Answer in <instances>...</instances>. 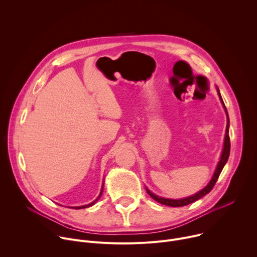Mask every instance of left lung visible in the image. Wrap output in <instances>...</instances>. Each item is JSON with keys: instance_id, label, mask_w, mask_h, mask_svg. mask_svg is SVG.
Here are the masks:
<instances>
[{"instance_id": "1", "label": "left lung", "mask_w": 257, "mask_h": 257, "mask_svg": "<svg viewBox=\"0 0 257 257\" xmlns=\"http://www.w3.org/2000/svg\"><path fill=\"white\" fill-rule=\"evenodd\" d=\"M217 93L219 95V98H221L223 104H224V107H225V111L227 113V117H228V122H227V129H226V136H225V142H224V150H223V153H222V157H221V160H219L218 164H217V167L215 169V172L210 180V182L208 183V184L206 185V187H204L201 191L197 192L196 194L192 195V196H189L187 198H183V199H167V198H162V197H159L157 195H155L154 193H152L149 189H146V191H148V193L151 195V197L153 199H155L156 201L164 204V205H168V206H173V207H179V206H184V205H187V204H190L198 199H200L201 197H203L204 195H206L207 193L210 192V190L213 188L214 184L216 183L217 179H218V176L219 174H221L224 166L226 165L228 159H229V156H230V149H231V143H230V136H229V116H228V112H227V108L225 106V103L223 101V98L221 96V93H219V90L217 88Z\"/></svg>"}]
</instances>
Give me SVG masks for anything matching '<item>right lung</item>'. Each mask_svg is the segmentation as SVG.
Listing matches in <instances>:
<instances>
[{
  "label": "right lung",
  "instance_id": "add662e5",
  "mask_svg": "<svg viewBox=\"0 0 257 257\" xmlns=\"http://www.w3.org/2000/svg\"><path fill=\"white\" fill-rule=\"evenodd\" d=\"M102 188H103V187H102ZM102 188H101V191H100V194H99V196H98V198H99V197H100V195H101V193H102ZM98 198H97V199H98ZM97 199H95V200H94V201H92V202H91V203H89V204H88V205H83V206H76V207H73V208H75V209H80V208H85V207H88V206H91V205H93V204H94V203H95V202H96V200H97Z\"/></svg>",
  "mask_w": 257,
  "mask_h": 257
}]
</instances>
